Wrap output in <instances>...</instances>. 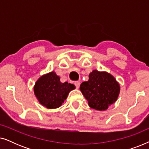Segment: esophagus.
Returning a JSON list of instances; mask_svg holds the SVG:
<instances>
[{
  "mask_svg": "<svg viewBox=\"0 0 149 149\" xmlns=\"http://www.w3.org/2000/svg\"><path fill=\"white\" fill-rule=\"evenodd\" d=\"M80 84H81V83L78 81H75V82H74V85H75V87H76L77 89L79 88V87H80Z\"/></svg>",
  "mask_w": 149,
  "mask_h": 149,
  "instance_id": "esophagus-1",
  "label": "esophagus"
}]
</instances>
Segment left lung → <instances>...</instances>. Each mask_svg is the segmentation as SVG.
<instances>
[{"mask_svg": "<svg viewBox=\"0 0 149 149\" xmlns=\"http://www.w3.org/2000/svg\"><path fill=\"white\" fill-rule=\"evenodd\" d=\"M80 90L88 101L89 107L102 111L115 102L120 86L109 73L94 70L89 74V80L81 83Z\"/></svg>", "mask_w": 149, "mask_h": 149, "instance_id": "left-lung-1", "label": "left lung"}]
</instances>
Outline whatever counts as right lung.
Instances as JSON below:
<instances>
[{
  "label": "right lung",
  "instance_id": "1",
  "mask_svg": "<svg viewBox=\"0 0 149 149\" xmlns=\"http://www.w3.org/2000/svg\"><path fill=\"white\" fill-rule=\"evenodd\" d=\"M75 89L73 84L61 83L56 72H52L40 77L34 87L36 98L42 106L53 109L60 107L66 99L69 92Z\"/></svg>",
  "mask_w": 149,
  "mask_h": 149
}]
</instances>
